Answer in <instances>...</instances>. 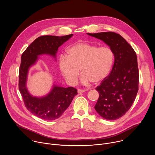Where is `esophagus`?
Returning a JSON list of instances; mask_svg holds the SVG:
<instances>
[{
	"label": "esophagus",
	"mask_w": 155,
	"mask_h": 155,
	"mask_svg": "<svg viewBox=\"0 0 155 155\" xmlns=\"http://www.w3.org/2000/svg\"><path fill=\"white\" fill-rule=\"evenodd\" d=\"M86 91H87L86 90H80V89H78V93L80 94V93H84Z\"/></svg>",
	"instance_id": "34e87169"
}]
</instances>
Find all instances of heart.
<instances>
[{
	"instance_id": "heart-1",
	"label": "heart",
	"mask_w": 155,
	"mask_h": 155,
	"mask_svg": "<svg viewBox=\"0 0 155 155\" xmlns=\"http://www.w3.org/2000/svg\"><path fill=\"white\" fill-rule=\"evenodd\" d=\"M65 54L59 58V68L70 84L76 83L80 69L83 84L101 83L110 75L114 63V53L110 47L86 42L73 44Z\"/></svg>"
}]
</instances>
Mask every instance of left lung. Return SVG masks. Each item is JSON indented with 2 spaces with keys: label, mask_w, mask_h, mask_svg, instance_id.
<instances>
[{
  "label": "left lung",
  "mask_w": 155,
  "mask_h": 155,
  "mask_svg": "<svg viewBox=\"0 0 155 155\" xmlns=\"http://www.w3.org/2000/svg\"><path fill=\"white\" fill-rule=\"evenodd\" d=\"M87 35L101 40L112 50L115 62L108 77L96 87L99 97L94 108L108 120L123 116L133 104L139 85L137 58L134 49L120 34L104 32Z\"/></svg>",
  "instance_id": "obj_1"
}]
</instances>
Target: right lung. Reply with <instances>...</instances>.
I'll use <instances>...</instances> for the list:
<instances>
[{"label": "right lung", "instance_id": "add662e5", "mask_svg": "<svg viewBox=\"0 0 155 155\" xmlns=\"http://www.w3.org/2000/svg\"><path fill=\"white\" fill-rule=\"evenodd\" d=\"M73 34L62 37L44 35L36 38L22 54L19 74V90L26 107L35 116L48 121L59 118L78 94L74 87H64L53 84L51 91L45 96H34L27 87L29 71L36 64L38 56L50 55L56 60L58 48L72 37Z\"/></svg>", "mask_w": 155, "mask_h": 155}]
</instances>
